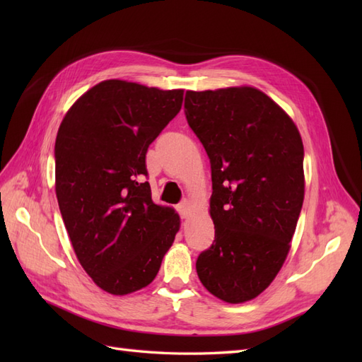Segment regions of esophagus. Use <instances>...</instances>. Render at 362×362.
<instances>
[{"instance_id": "obj_1", "label": "esophagus", "mask_w": 362, "mask_h": 362, "mask_svg": "<svg viewBox=\"0 0 362 362\" xmlns=\"http://www.w3.org/2000/svg\"><path fill=\"white\" fill-rule=\"evenodd\" d=\"M190 210H192V204H190L189 199H184L178 204V211H180L181 217L187 218L190 216Z\"/></svg>"}]
</instances>
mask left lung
Masks as SVG:
<instances>
[{
	"instance_id": "obj_1",
	"label": "left lung",
	"mask_w": 362,
	"mask_h": 362,
	"mask_svg": "<svg viewBox=\"0 0 362 362\" xmlns=\"http://www.w3.org/2000/svg\"><path fill=\"white\" fill-rule=\"evenodd\" d=\"M184 113L211 164L214 242L202 286L228 303L257 298L286 261L303 204V144L290 116L255 87L187 90Z\"/></svg>"
}]
</instances>
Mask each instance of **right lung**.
<instances>
[{
  "label": "right lung",
  "mask_w": 362,
  "mask_h": 362,
  "mask_svg": "<svg viewBox=\"0 0 362 362\" xmlns=\"http://www.w3.org/2000/svg\"><path fill=\"white\" fill-rule=\"evenodd\" d=\"M182 89L122 80L93 86L63 117L56 194L75 255L98 287L124 296L154 281L180 229L152 202L146 152L182 105Z\"/></svg>",
  "instance_id": "right-lung-1"
}]
</instances>
